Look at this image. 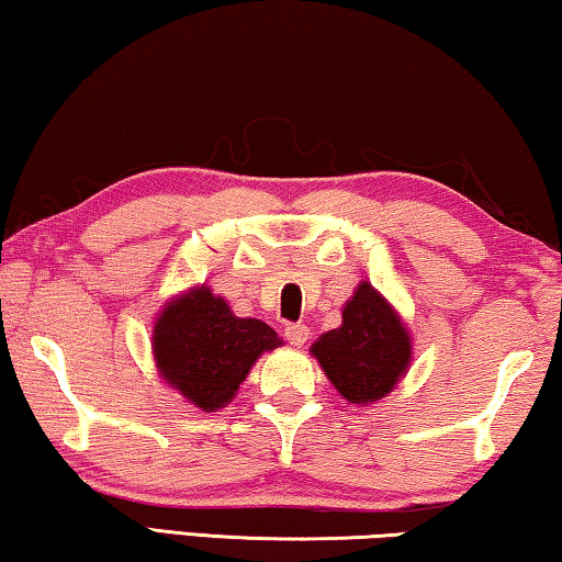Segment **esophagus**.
Wrapping results in <instances>:
<instances>
[{
    "instance_id": "34e87169",
    "label": "esophagus",
    "mask_w": 562,
    "mask_h": 562,
    "mask_svg": "<svg viewBox=\"0 0 562 562\" xmlns=\"http://www.w3.org/2000/svg\"><path fill=\"white\" fill-rule=\"evenodd\" d=\"M283 334H286V341L291 344V347H304L308 339V326L306 324H289Z\"/></svg>"
}]
</instances>
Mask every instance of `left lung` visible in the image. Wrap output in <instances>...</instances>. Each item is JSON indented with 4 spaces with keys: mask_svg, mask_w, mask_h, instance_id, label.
<instances>
[{
    "mask_svg": "<svg viewBox=\"0 0 562 562\" xmlns=\"http://www.w3.org/2000/svg\"><path fill=\"white\" fill-rule=\"evenodd\" d=\"M311 357L349 404L367 407L390 396L412 364V334L390 301L359 281L341 308V326L311 344Z\"/></svg>",
    "mask_w": 562,
    "mask_h": 562,
    "instance_id": "left-lung-1",
    "label": "left lung"
}]
</instances>
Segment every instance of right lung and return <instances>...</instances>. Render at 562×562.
Returning a JSON list of instances; mask_svg holds the SVG:
<instances>
[{"label":"right lung","mask_w":562,"mask_h":562,"mask_svg":"<svg viewBox=\"0 0 562 562\" xmlns=\"http://www.w3.org/2000/svg\"><path fill=\"white\" fill-rule=\"evenodd\" d=\"M150 341L162 382L201 412L231 404L261 353L283 344L261 318L233 314L205 283L176 293L158 311Z\"/></svg>","instance_id":"right-lung-1"}]
</instances>
